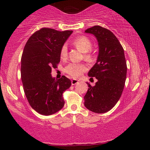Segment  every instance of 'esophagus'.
<instances>
[{
    "label": "esophagus",
    "mask_w": 150,
    "mask_h": 150,
    "mask_svg": "<svg viewBox=\"0 0 150 150\" xmlns=\"http://www.w3.org/2000/svg\"><path fill=\"white\" fill-rule=\"evenodd\" d=\"M71 85H76V84H77L78 83H79V80H77V79H72V80H71Z\"/></svg>",
    "instance_id": "34e87169"
}]
</instances>
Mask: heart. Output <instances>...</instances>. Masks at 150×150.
<instances>
[{
  "instance_id": "heart-1",
  "label": "heart",
  "mask_w": 150,
  "mask_h": 150,
  "mask_svg": "<svg viewBox=\"0 0 150 150\" xmlns=\"http://www.w3.org/2000/svg\"><path fill=\"white\" fill-rule=\"evenodd\" d=\"M73 44L76 48L85 54V59L87 61H91L93 59V55L89 51L92 48V42L89 38L85 36H81L76 39ZM67 56V47L66 45H63L60 50V57L61 59H66ZM87 67L83 63H69L65 68V71L67 74L73 78H79L87 71Z\"/></svg>"
}]
</instances>
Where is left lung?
Returning a JSON list of instances; mask_svg holds the SVG:
<instances>
[{
	"instance_id": "8db88e82",
	"label": "left lung",
	"mask_w": 150,
	"mask_h": 150,
	"mask_svg": "<svg viewBox=\"0 0 150 150\" xmlns=\"http://www.w3.org/2000/svg\"><path fill=\"white\" fill-rule=\"evenodd\" d=\"M85 33L97 38L99 54L97 62L88 75L95 77V86H89L84 96L85 107L96 113H104L112 109L120 100L126 79L127 65L124 50L117 38L106 28L96 25Z\"/></svg>"
}]
</instances>
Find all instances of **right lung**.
Segmentation results:
<instances>
[{"mask_svg":"<svg viewBox=\"0 0 150 150\" xmlns=\"http://www.w3.org/2000/svg\"><path fill=\"white\" fill-rule=\"evenodd\" d=\"M72 30L59 31L42 28L30 37L21 59V79L30 106L41 115H50L64 106L63 93L71 81L65 76L55 79L52 68L60 62V50Z\"/></svg>","mask_w":150,"mask_h":150,"instance_id":"1","label":"right lung"}]
</instances>
